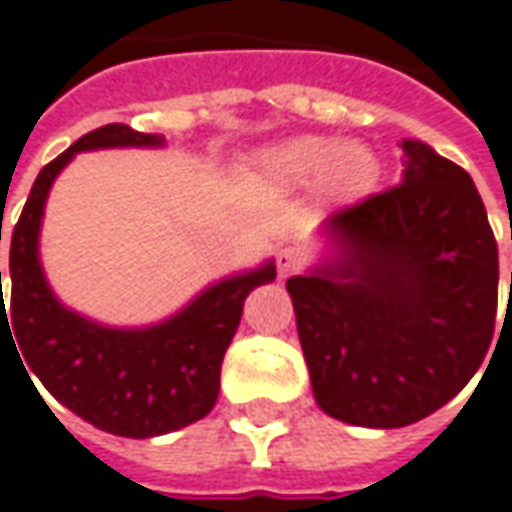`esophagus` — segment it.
Here are the masks:
<instances>
[{
	"label": "esophagus",
	"instance_id": "34e87169",
	"mask_svg": "<svg viewBox=\"0 0 512 512\" xmlns=\"http://www.w3.org/2000/svg\"><path fill=\"white\" fill-rule=\"evenodd\" d=\"M300 260H303V255H300L298 249H292V246H286V249H280L278 252V275L280 278H289L295 269L300 266Z\"/></svg>",
	"mask_w": 512,
	"mask_h": 512
}]
</instances>
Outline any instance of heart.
<instances>
[{
	"label": "heart",
	"mask_w": 512,
	"mask_h": 512,
	"mask_svg": "<svg viewBox=\"0 0 512 512\" xmlns=\"http://www.w3.org/2000/svg\"><path fill=\"white\" fill-rule=\"evenodd\" d=\"M260 174L283 191L309 189L318 183V194L332 206H352L378 186L381 160L367 143L303 134L272 145L257 154Z\"/></svg>",
	"instance_id": "1"
}]
</instances>
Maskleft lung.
Returning a JSON list of instances; mask_svg holds the SVG:
<instances>
[{"label": "left lung", "instance_id": "8db88e82", "mask_svg": "<svg viewBox=\"0 0 512 512\" xmlns=\"http://www.w3.org/2000/svg\"><path fill=\"white\" fill-rule=\"evenodd\" d=\"M401 148V186L332 214L321 263L286 280L318 407L372 430L456 398L499 306V249L470 174L421 140Z\"/></svg>", "mask_w": 512, "mask_h": 512}]
</instances>
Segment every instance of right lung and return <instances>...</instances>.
I'll list each match as a JSON object with an SVG mask.
<instances>
[{
	"label": "right lung",
	"mask_w": 512,
	"mask_h": 512,
	"mask_svg": "<svg viewBox=\"0 0 512 512\" xmlns=\"http://www.w3.org/2000/svg\"><path fill=\"white\" fill-rule=\"evenodd\" d=\"M163 145L166 137L120 123L79 137L39 171L19 223L13 226L11 309H5L2 300L0 272V352L2 335H11L13 349L20 346L19 364L26 361L25 375L34 372L42 387L82 421L125 438L174 433L212 412L220 392L223 355L240 326L243 300L252 289L275 280V260H266L257 269L206 286L180 312L151 326L91 321L56 298L42 269L39 232L59 171L79 151Z\"/></svg>",
	"instance_id": "obj_1"
}]
</instances>
